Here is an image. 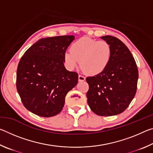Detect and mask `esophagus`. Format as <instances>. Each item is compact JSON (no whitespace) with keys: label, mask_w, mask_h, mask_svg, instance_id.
<instances>
[{"label":"esophagus","mask_w":153,"mask_h":153,"mask_svg":"<svg viewBox=\"0 0 153 153\" xmlns=\"http://www.w3.org/2000/svg\"><path fill=\"white\" fill-rule=\"evenodd\" d=\"M85 79H86V77H85L84 76H82V75H79V76H78L79 82H83V81H84Z\"/></svg>","instance_id":"1"}]
</instances>
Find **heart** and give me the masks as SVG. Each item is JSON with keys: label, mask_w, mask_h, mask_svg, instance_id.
<instances>
[{"label": "heart", "mask_w": 153, "mask_h": 153, "mask_svg": "<svg viewBox=\"0 0 153 153\" xmlns=\"http://www.w3.org/2000/svg\"><path fill=\"white\" fill-rule=\"evenodd\" d=\"M112 48L105 40H97L88 37L79 38L72 44L70 51L64 54V63L69 70L78 65L86 74L97 76L104 71L112 58Z\"/></svg>", "instance_id": "b5f03b06"}]
</instances>
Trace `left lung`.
I'll return each mask as SVG.
<instances>
[{"mask_svg":"<svg viewBox=\"0 0 153 153\" xmlns=\"http://www.w3.org/2000/svg\"><path fill=\"white\" fill-rule=\"evenodd\" d=\"M110 44L112 58L102 74L86 77L88 105L100 116H112L123 112L135 97L138 70L128 47L118 38L102 36Z\"/></svg>","mask_w":153,"mask_h":153,"instance_id":"1","label":"left lung"}]
</instances>
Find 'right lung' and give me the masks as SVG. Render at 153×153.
<instances>
[{
	"label": "right lung",
	"mask_w": 153,
	"mask_h": 153,
	"mask_svg": "<svg viewBox=\"0 0 153 153\" xmlns=\"http://www.w3.org/2000/svg\"><path fill=\"white\" fill-rule=\"evenodd\" d=\"M74 36L42 38L25 52L17 70V90L24 107L44 117L62 111L67 92L78 82V74L64 66V54Z\"/></svg>",
	"instance_id": "obj_1"
}]
</instances>
